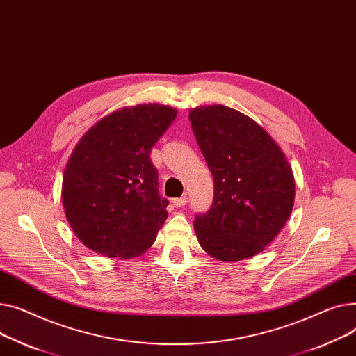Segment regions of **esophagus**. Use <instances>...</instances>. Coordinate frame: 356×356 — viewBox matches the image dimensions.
<instances>
[{
	"label": "esophagus",
	"instance_id": "34e87169",
	"mask_svg": "<svg viewBox=\"0 0 356 356\" xmlns=\"http://www.w3.org/2000/svg\"><path fill=\"white\" fill-rule=\"evenodd\" d=\"M186 202H188V197L186 195H184V197H181V198H174L172 200V204L175 205V207H184V205H186Z\"/></svg>",
	"mask_w": 356,
	"mask_h": 356
}]
</instances>
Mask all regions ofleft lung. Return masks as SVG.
<instances>
[{"label":"left lung","mask_w":356,"mask_h":356,"mask_svg":"<svg viewBox=\"0 0 356 356\" xmlns=\"http://www.w3.org/2000/svg\"><path fill=\"white\" fill-rule=\"evenodd\" d=\"M191 128L214 179V201L194 228L205 253L238 261L263 252L289 220L295 178L271 136L244 113L222 106L190 112Z\"/></svg>","instance_id":"obj_1"}]
</instances>
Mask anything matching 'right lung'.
Returning a JSON list of instances; mask_svg holds the SVG:
<instances>
[{
    "instance_id": "add662e5",
    "label": "right lung",
    "mask_w": 356,
    "mask_h": 356,
    "mask_svg": "<svg viewBox=\"0 0 356 356\" xmlns=\"http://www.w3.org/2000/svg\"><path fill=\"white\" fill-rule=\"evenodd\" d=\"M177 118L163 104L123 108L81 136L63 175L61 201L77 238L106 257L148 250L170 204L159 195L152 146Z\"/></svg>"
}]
</instances>
